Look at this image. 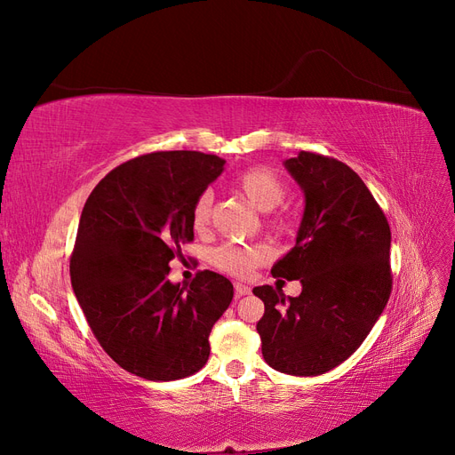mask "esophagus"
<instances>
[{"mask_svg":"<svg viewBox=\"0 0 455 455\" xmlns=\"http://www.w3.org/2000/svg\"><path fill=\"white\" fill-rule=\"evenodd\" d=\"M246 294H251V286H246L243 283H235V296L241 298V296H246Z\"/></svg>","mask_w":455,"mask_h":455,"instance_id":"34e87169","label":"esophagus"}]
</instances>
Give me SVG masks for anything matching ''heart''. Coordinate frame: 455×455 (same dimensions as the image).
<instances>
[{
    "instance_id": "obj_1",
    "label": "heart",
    "mask_w": 455,
    "mask_h": 455,
    "mask_svg": "<svg viewBox=\"0 0 455 455\" xmlns=\"http://www.w3.org/2000/svg\"><path fill=\"white\" fill-rule=\"evenodd\" d=\"M239 194L249 201L254 209L269 212L283 204L286 188L277 174L267 169H251L237 178ZM212 196L209 191L201 194L191 209V222L197 231H204L211 226ZM271 256V249L264 243L254 244H222L212 252L214 264L231 275H249L252 267L264 264Z\"/></svg>"
}]
</instances>
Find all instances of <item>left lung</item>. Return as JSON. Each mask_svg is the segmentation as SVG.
Segmentation results:
<instances>
[{"instance_id": "obj_1", "label": "left lung", "mask_w": 455, "mask_h": 455, "mask_svg": "<svg viewBox=\"0 0 455 455\" xmlns=\"http://www.w3.org/2000/svg\"><path fill=\"white\" fill-rule=\"evenodd\" d=\"M284 169L304 191L294 249L271 267L301 294L256 286L266 313L256 324L264 361L291 376H319L361 347L391 294V229L361 176L311 151Z\"/></svg>"}]
</instances>
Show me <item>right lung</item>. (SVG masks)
<instances>
[{"mask_svg": "<svg viewBox=\"0 0 455 455\" xmlns=\"http://www.w3.org/2000/svg\"><path fill=\"white\" fill-rule=\"evenodd\" d=\"M201 151H157L119 164L79 218L70 277L102 349L134 376L172 381L209 361V336L233 299L224 275L169 281V261L194 241L191 209L224 172Z\"/></svg>", "mask_w": 455, "mask_h": 455, "instance_id": "add662e5", "label": "right lung"}]
</instances>
